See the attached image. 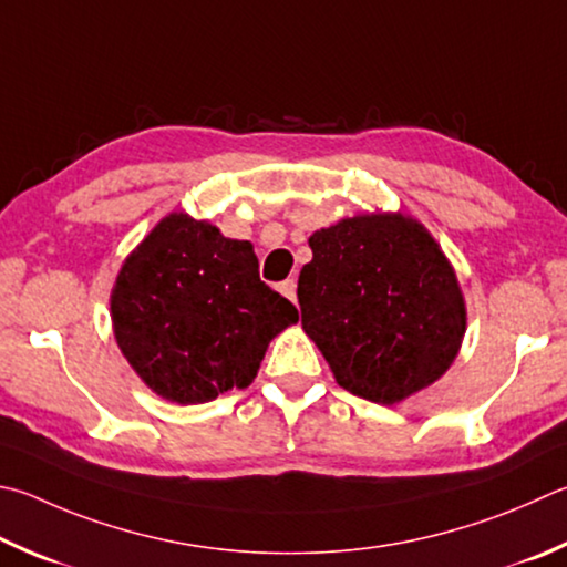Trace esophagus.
Masks as SVG:
<instances>
[{"mask_svg": "<svg viewBox=\"0 0 567 567\" xmlns=\"http://www.w3.org/2000/svg\"><path fill=\"white\" fill-rule=\"evenodd\" d=\"M280 292L287 297V300H290V302H295V305H297V282L292 280V277H290V280L280 282Z\"/></svg>", "mask_w": 567, "mask_h": 567, "instance_id": "obj_1", "label": "esophagus"}]
</instances>
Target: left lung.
<instances>
[{
	"mask_svg": "<svg viewBox=\"0 0 567 567\" xmlns=\"http://www.w3.org/2000/svg\"><path fill=\"white\" fill-rule=\"evenodd\" d=\"M297 282L305 332L339 386L396 404L446 372L466 332L456 275L404 215H357L310 238Z\"/></svg>",
	"mask_w": 567,
	"mask_h": 567,
	"instance_id": "8db88e82",
	"label": "left lung"
}]
</instances>
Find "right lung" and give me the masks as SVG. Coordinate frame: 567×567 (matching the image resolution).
<instances>
[{
  "mask_svg": "<svg viewBox=\"0 0 567 567\" xmlns=\"http://www.w3.org/2000/svg\"><path fill=\"white\" fill-rule=\"evenodd\" d=\"M111 315L128 364L178 404L248 386L270 339L297 322L295 305L260 280L250 243L183 213L123 262Z\"/></svg>",
  "mask_w": 567,
  "mask_h": 567,
  "instance_id": "1",
  "label": "right lung"
}]
</instances>
